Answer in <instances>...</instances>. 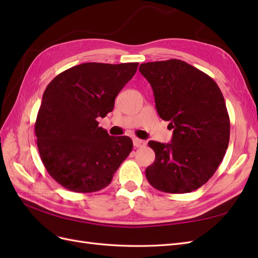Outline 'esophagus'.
<instances>
[{"label":"esophagus","mask_w":258,"mask_h":258,"mask_svg":"<svg viewBox=\"0 0 258 258\" xmlns=\"http://www.w3.org/2000/svg\"><path fill=\"white\" fill-rule=\"evenodd\" d=\"M134 145H135L136 147H143V146L146 145V142L144 141V140L135 138V139H134Z\"/></svg>","instance_id":"1"}]
</instances>
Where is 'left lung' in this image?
<instances>
[{
	"mask_svg": "<svg viewBox=\"0 0 258 258\" xmlns=\"http://www.w3.org/2000/svg\"><path fill=\"white\" fill-rule=\"evenodd\" d=\"M160 118L173 129L171 143L148 142L156 158L147 181L163 192L198 189L215 173L229 143L230 121L225 100L209 75L182 60L142 63Z\"/></svg>",
	"mask_w": 258,
	"mask_h": 258,
	"instance_id": "obj_1",
	"label": "left lung"
}]
</instances>
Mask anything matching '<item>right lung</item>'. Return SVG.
<instances>
[{
	"label": "right lung",
	"instance_id": "obj_1",
	"mask_svg": "<svg viewBox=\"0 0 258 258\" xmlns=\"http://www.w3.org/2000/svg\"><path fill=\"white\" fill-rule=\"evenodd\" d=\"M138 66L87 62L66 70L46 87L35 122L36 143L44 167L64 188H104L132 151L129 137L110 136L97 118L113 111L116 96Z\"/></svg>",
	"mask_w": 258,
	"mask_h": 258
}]
</instances>
